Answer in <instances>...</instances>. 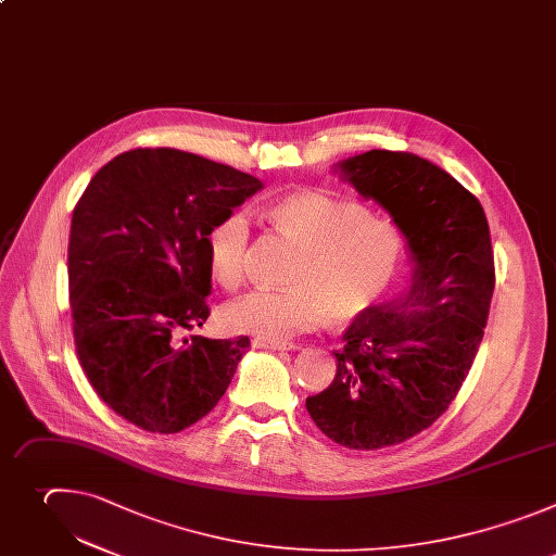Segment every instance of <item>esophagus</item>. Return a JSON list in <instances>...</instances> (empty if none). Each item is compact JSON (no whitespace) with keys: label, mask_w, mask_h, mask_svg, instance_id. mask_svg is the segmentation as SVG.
Masks as SVG:
<instances>
[{"label":"esophagus","mask_w":556,"mask_h":556,"mask_svg":"<svg viewBox=\"0 0 556 556\" xmlns=\"http://www.w3.org/2000/svg\"><path fill=\"white\" fill-rule=\"evenodd\" d=\"M252 346L261 349V351H295L298 349V344H291V342H269V340H261V338H254Z\"/></svg>","instance_id":"34e87169"}]
</instances>
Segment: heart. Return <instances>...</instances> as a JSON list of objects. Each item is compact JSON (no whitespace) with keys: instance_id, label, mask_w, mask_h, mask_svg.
<instances>
[{"instance_id":"heart-1","label":"heart","mask_w":556,"mask_h":556,"mask_svg":"<svg viewBox=\"0 0 556 556\" xmlns=\"http://www.w3.org/2000/svg\"><path fill=\"white\" fill-rule=\"evenodd\" d=\"M267 216L298 245L285 289H254L220 311L235 332L280 342L313 328L326 313L332 321H355L390 293L403 263V237L392 220L368 214L351 199L300 188L276 199ZM250 216L232 210L205 237L212 278L235 289L245 278Z\"/></svg>"}]
</instances>
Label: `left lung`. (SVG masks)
Returning a JSON list of instances; mask_svg holds the SVG:
<instances>
[{
    "instance_id": "1",
    "label": "left lung",
    "mask_w": 556,
    "mask_h": 556,
    "mask_svg": "<svg viewBox=\"0 0 556 556\" xmlns=\"http://www.w3.org/2000/svg\"><path fill=\"white\" fill-rule=\"evenodd\" d=\"M403 232L409 291L355 319L336 351L332 383L306 399L313 422L349 450H383L420 433L460 392L489 319L495 261L486 214L440 166L403 151L340 164Z\"/></svg>"
}]
</instances>
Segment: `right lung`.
I'll list each match as a JSON object with an SVG mask.
<instances>
[{
    "label": "right lung",
    "instance_id": "1",
    "mask_svg": "<svg viewBox=\"0 0 556 556\" xmlns=\"http://www.w3.org/2000/svg\"><path fill=\"white\" fill-rule=\"evenodd\" d=\"M263 184L177 149H134L80 194L67 278L78 362L125 420L177 433L226 394L250 338H184L210 315L205 237Z\"/></svg>",
    "mask_w": 556,
    "mask_h": 556
}]
</instances>
